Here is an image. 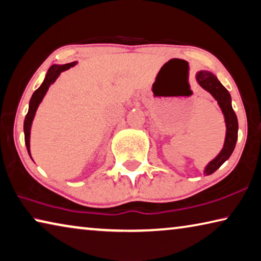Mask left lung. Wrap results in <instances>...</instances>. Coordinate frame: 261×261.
Returning <instances> with one entry per match:
<instances>
[{
  "mask_svg": "<svg viewBox=\"0 0 261 261\" xmlns=\"http://www.w3.org/2000/svg\"><path fill=\"white\" fill-rule=\"evenodd\" d=\"M197 82L200 84L202 88L213 95L216 98V101L220 105L221 109L223 111L225 118L226 124V136H225V142L224 146H223L222 151L220 152L216 158L206 165L204 169V174L209 175L216 171V169L222 166V164L230 158L231 153L233 152L236 142L238 138V121L237 116H236L234 111L231 106V96L226 88L223 86L218 79L214 75L213 73L208 71H200L196 75Z\"/></svg>",
  "mask_w": 261,
  "mask_h": 261,
  "instance_id": "8db88e82",
  "label": "left lung"
}]
</instances>
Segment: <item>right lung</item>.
I'll use <instances>...</instances> for the list:
<instances>
[{
    "label": "right lung",
    "instance_id": "1",
    "mask_svg": "<svg viewBox=\"0 0 261 261\" xmlns=\"http://www.w3.org/2000/svg\"><path fill=\"white\" fill-rule=\"evenodd\" d=\"M75 65V61L74 63H69L66 65H53L49 67L47 71L46 76H45V80L41 86L39 87L36 92L32 94V97L30 100V103H29V111L25 116V119H24V138H25V145H27V150L30 154V130H31V124L32 121H34L36 110L38 108L39 103L43 100V97L46 94L48 87L51 86L53 82L57 80V77L59 76V74L61 72L66 71V69L73 67ZM31 156V154H30Z\"/></svg>",
    "mask_w": 261,
    "mask_h": 261
}]
</instances>
